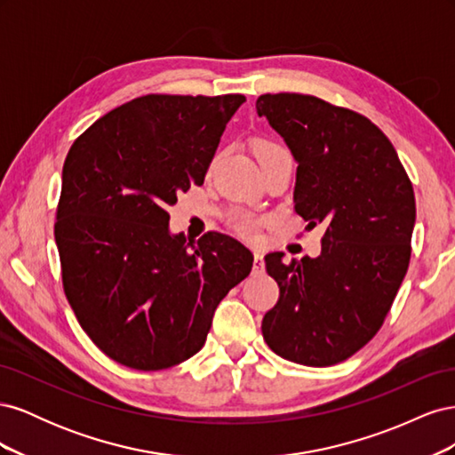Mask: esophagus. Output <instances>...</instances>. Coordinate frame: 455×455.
<instances>
[{"instance_id": "obj_1", "label": "esophagus", "mask_w": 455, "mask_h": 455, "mask_svg": "<svg viewBox=\"0 0 455 455\" xmlns=\"http://www.w3.org/2000/svg\"><path fill=\"white\" fill-rule=\"evenodd\" d=\"M264 269H266L264 254H261L259 251H254V271H256V273H261Z\"/></svg>"}]
</instances>
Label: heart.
Here are the masks:
<instances>
[{
  "mask_svg": "<svg viewBox=\"0 0 455 455\" xmlns=\"http://www.w3.org/2000/svg\"><path fill=\"white\" fill-rule=\"evenodd\" d=\"M273 148H279V146H275L271 142H259L256 146V156L261 154V151H267V149H273ZM229 224H231L233 229L239 231L241 235H252V233L256 231V220L249 212H243V211L233 214L229 218Z\"/></svg>",
  "mask_w": 455,
  "mask_h": 455,
  "instance_id": "b5f03b06",
  "label": "heart"
}]
</instances>
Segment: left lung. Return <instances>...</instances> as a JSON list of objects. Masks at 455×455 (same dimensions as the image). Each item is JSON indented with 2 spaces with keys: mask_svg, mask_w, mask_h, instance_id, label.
Returning a JSON list of instances; mask_svg holds the SVG:
<instances>
[{
  "mask_svg": "<svg viewBox=\"0 0 455 455\" xmlns=\"http://www.w3.org/2000/svg\"><path fill=\"white\" fill-rule=\"evenodd\" d=\"M266 117L298 163L294 209L324 224L316 258L266 256L279 301L261 321L273 353L306 366L349 359L376 336L410 264L416 197L393 144L374 123L316 96L261 94Z\"/></svg>",
  "mask_w": 455,
  "mask_h": 455,
  "instance_id": "8db88e82",
  "label": "left lung"
}]
</instances>
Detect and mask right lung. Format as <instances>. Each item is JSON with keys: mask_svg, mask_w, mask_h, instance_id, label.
Returning <instances> with one entry per match:
<instances>
[{"mask_svg": "<svg viewBox=\"0 0 455 455\" xmlns=\"http://www.w3.org/2000/svg\"><path fill=\"white\" fill-rule=\"evenodd\" d=\"M243 94H146L100 117L68 151L54 224L62 284L109 359L163 370L194 356L220 301L252 269L244 244L169 231V206L201 186Z\"/></svg>", "mask_w": 455, "mask_h": 455, "instance_id": "1", "label": "right lung"}]
</instances>
